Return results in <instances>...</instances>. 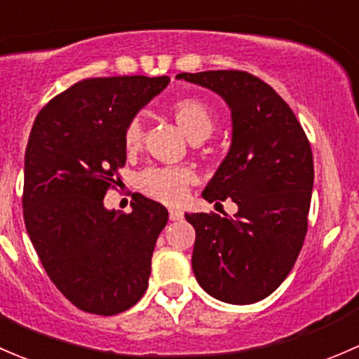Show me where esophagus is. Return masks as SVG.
<instances>
[{"instance_id":"34e87169","label":"esophagus","mask_w":359,"mask_h":359,"mask_svg":"<svg viewBox=\"0 0 359 359\" xmlns=\"http://www.w3.org/2000/svg\"><path fill=\"white\" fill-rule=\"evenodd\" d=\"M169 219L171 221H180L183 219V212L178 209H169Z\"/></svg>"}]
</instances>
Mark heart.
<instances>
[{
    "mask_svg": "<svg viewBox=\"0 0 359 359\" xmlns=\"http://www.w3.org/2000/svg\"><path fill=\"white\" fill-rule=\"evenodd\" d=\"M172 119L187 133L194 143H201L212 135L216 117L210 107L201 98L184 97L169 107ZM124 149L136 152L143 143V124L138 117L129 121L124 128ZM195 175L188 168H150L138 176V188L154 201L175 205L183 201Z\"/></svg>",
    "mask_w": 359,
    "mask_h": 359,
    "instance_id": "heart-1",
    "label": "heart"
}]
</instances>
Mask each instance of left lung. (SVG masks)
I'll return each instance as SVG.
<instances>
[{
  "mask_svg": "<svg viewBox=\"0 0 359 359\" xmlns=\"http://www.w3.org/2000/svg\"><path fill=\"white\" fill-rule=\"evenodd\" d=\"M230 105V152L204 190L231 198L235 217L184 214L195 228L191 268L207 294L230 304L268 297L294 268L308 231L313 152L304 129L269 84L243 70L181 72Z\"/></svg>",
  "mask_w": 359,
  "mask_h": 359,
  "instance_id": "obj_1",
  "label": "left lung"
}]
</instances>
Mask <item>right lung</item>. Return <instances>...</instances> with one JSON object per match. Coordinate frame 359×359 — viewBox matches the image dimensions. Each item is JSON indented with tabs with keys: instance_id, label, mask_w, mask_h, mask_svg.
<instances>
[{
	"instance_id": "1",
	"label": "right lung",
	"mask_w": 359,
	"mask_h": 359,
	"mask_svg": "<svg viewBox=\"0 0 359 359\" xmlns=\"http://www.w3.org/2000/svg\"><path fill=\"white\" fill-rule=\"evenodd\" d=\"M168 76L91 77L43 107L25 149L24 221L44 271L76 308L112 316L149 287L168 209L136 194L131 212L107 210L126 164L124 128Z\"/></svg>"
}]
</instances>
